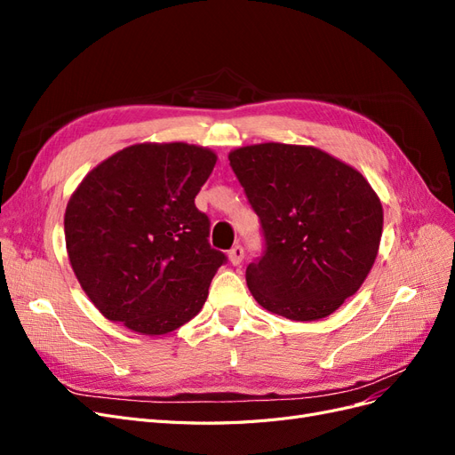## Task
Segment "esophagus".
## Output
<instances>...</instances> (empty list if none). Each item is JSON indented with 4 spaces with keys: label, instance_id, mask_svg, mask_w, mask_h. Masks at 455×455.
<instances>
[{
    "label": "esophagus",
    "instance_id": "1",
    "mask_svg": "<svg viewBox=\"0 0 455 455\" xmlns=\"http://www.w3.org/2000/svg\"><path fill=\"white\" fill-rule=\"evenodd\" d=\"M228 258H229V261L233 266H239L241 261H243V258H244V249L241 244H235L233 246V249L228 252Z\"/></svg>",
    "mask_w": 455,
    "mask_h": 455
}]
</instances>
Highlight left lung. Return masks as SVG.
Returning <instances> with one entry per match:
<instances>
[{"label":"left lung","mask_w":455,"mask_h":455,"mask_svg":"<svg viewBox=\"0 0 455 455\" xmlns=\"http://www.w3.org/2000/svg\"><path fill=\"white\" fill-rule=\"evenodd\" d=\"M266 252L246 267L258 304L291 321H319L359 291L374 266L383 209L351 164L313 146L252 144L229 151Z\"/></svg>","instance_id":"left-lung-1"}]
</instances>
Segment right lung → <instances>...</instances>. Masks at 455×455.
<instances>
[{"label": "right lung", "mask_w": 455, "mask_h": 455, "mask_svg": "<svg viewBox=\"0 0 455 455\" xmlns=\"http://www.w3.org/2000/svg\"><path fill=\"white\" fill-rule=\"evenodd\" d=\"M216 159L186 142L132 144L76 188L64 214L66 251L108 321L161 336L201 311L226 261L211 249V222L196 206Z\"/></svg>", "instance_id": "obj_1"}]
</instances>
